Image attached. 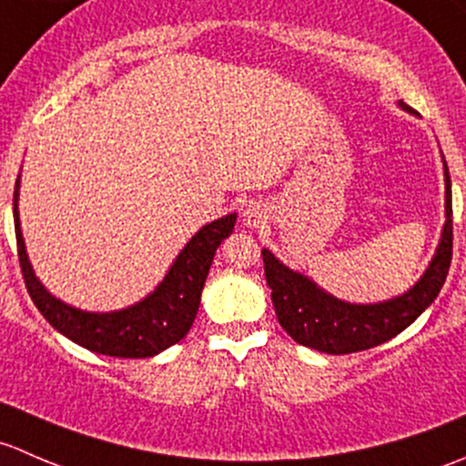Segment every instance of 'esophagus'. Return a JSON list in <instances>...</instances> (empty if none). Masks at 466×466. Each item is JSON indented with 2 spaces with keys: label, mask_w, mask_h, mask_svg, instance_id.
<instances>
[{
  "label": "esophagus",
  "mask_w": 466,
  "mask_h": 466,
  "mask_svg": "<svg viewBox=\"0 0 466 466\" xmlns=\"http://www.w3.org/2000/svg\"><path fill=\"white\" fill-rule=\"evenodd\" d=\"M268 223V207L263 203H250L246 205V209H243V225L250 229H257V228H263V225Z\"/></svg>",
  "instance_id": "34e87169"
}]
</instances>
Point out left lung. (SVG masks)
Returning a JSON list of instances; mask_svg holds the SVG:
<instances>
[{
	"mask_svg": "<svg viewBox=\"0 0 466 466\" xmlns=\"http://www.w3.org/2000/svg\"><path fill=\"white\" fill-rule=\"evenodd\" d=\"M403 110L412 112L403 106ZM446 223L440 246L421 279L408 293L379 304H350L333 298L313 279L286 268L270 250H261L277 320L295 342L324 354H354L390 340L410 327L440 295L453 257L451 177L444 162Z\"/></svg>",
	"mask_w": 466,
	"mask_h": 466,
	"instance_id": "left-lung-1",
	"label": "left lung"
}]
</instances>
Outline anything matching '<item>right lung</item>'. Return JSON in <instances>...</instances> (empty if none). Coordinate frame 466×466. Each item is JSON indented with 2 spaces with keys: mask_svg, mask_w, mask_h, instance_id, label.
<instances>
[{
  "mask_svg": "<svg viewBox=\"0 0 466 466\" xmlns=\"http://www.w3.org/2000/svg\"><path fill=\"white\" fill-rule=\"evenodd\" d=\"M17 196H20V176L13 194V218H15L17 257L33 304L46 318V322L69 340L89 351L116 356V359H148L187 336L198 313L200 293L209 275L216 248L232 234L237 223V214H228L198 229L176 257L157 289L146 295L142 302L121 311L89 313L60 302L35 277L22 238Z\"/></svg>",
  "mask_w": 466,
  "mask_h": 466,
  "instance_id": "1",
  "label": "right lung"
}]
</instances>
